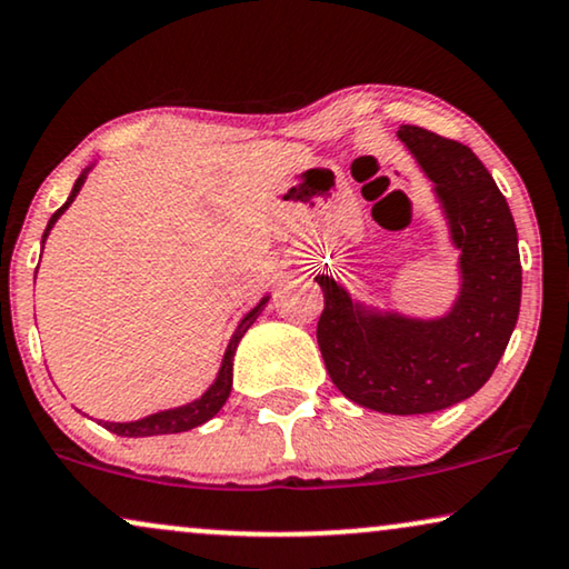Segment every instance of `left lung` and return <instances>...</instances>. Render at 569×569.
Segmentation results:
<instances>
[{"mask_svg": "<svg viewBox=\"0 0 569 569\" xmlns=\"http://www.w3.org/2000/svg\"><path fill=\"white\" fill-rule=\"evenodd\" d=\"M398 138L435 181L463 289L442 320L367 315L328 276H317L325 367L348 400L380 413H435L471 398L502 359L520 312L518 231L505 194L463 142L403 124Z\"/></svg>", "mask_w": 569, "mask_h": 569, "instance_id": "1", "label": "left lung"}]
</instances>
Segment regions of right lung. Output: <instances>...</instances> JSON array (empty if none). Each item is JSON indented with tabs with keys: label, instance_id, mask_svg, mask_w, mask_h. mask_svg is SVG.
I'll list each match as a JSON object with an SVG mask.
<instances>
[{
	"label": "right lung",
	"instance_id": "1",
	"mask_svg": "<svg viewBox=\"0 0 569 569\" xmlns=\"http://www.w3.org/2000/svg\"><path fill=\"white\" fill-rule=\"evenodd\" d=\"M82 181H86V173H82V177H80L78 181H74L72 192H70V200H67L64 206L59 208L54 216L49 218V226H47V231H43V239L49 237L51 226L57 223V218L62 216L67 208H70V202L74 200V194L80 192ZM264 301H268V299H262L260 305H257V307L252 309V312H249V315L244 317V320L239 322V328H237V332H233V336H231V343H229V348H226V353H223L221 372H218L216 382L210 385V390L206 392V396L197 398L194 403H189V406L173 408V411L153 413V416H148V419H140V421H130V423H111V421H101L103 427L109 429V431H113V435H121V437H153V435H179V431L194 429V427H200V423H206L208 419H213V416H216L218 411H221L223 403H226V398H229V392H231V380H233V353H237L239 340L244 338V332L249 330V325H252V322L257 320V315L262 312Z\"/></svg>",
	"mask_w": 569,
	"mask_h": 569
}]
</instances>
